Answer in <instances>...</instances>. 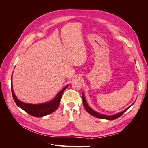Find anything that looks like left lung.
<instances>
[{"instance_id":"left-lung-1","label":"left lung","mask_w":148,"mask_h":148,"mask_svg":"<svg viewBox=\"0 0 148 148\" xmlns=\"http://www.w3.org/2000/svg\"><path fill=\"white\" fill-rule=\"evenodd\" d=\"M82 99H83V106H84V108H85V109L86 110V111L88 112L89 113V114H90L91 115H93V116H95V117H97V118H99V119H107V120H114V119H117V118H119V117H120L121 115H122V114L124 113V112H126L130 107H131V106H129L128 107H127V108L125 109V110H124L123 111H122V112H119V113H118V114H115V115H104V114H99V113H98V112H96V111H95L94 110H92L90 107H89L88 105V104H87V102H86V99H85V97H84V94L83 93L82 94Z\"/></svg>"}]
</instances>
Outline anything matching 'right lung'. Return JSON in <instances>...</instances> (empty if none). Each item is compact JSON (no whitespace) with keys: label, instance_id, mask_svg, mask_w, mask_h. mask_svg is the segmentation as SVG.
Listing matches in <instances>:
<instances>
[{"label":"right lung","instance_id":"1","mask_svg":"<svg viewBox=\"0 0 148 148\" xmlns=\"http://www.w3.org/2000/svg\"><path fill=\"white\" fill-rule=\"evenodd\" d=\"M13 75V74H12ZM12 80V79H11ZM12 93L13 100L15 102L16 104L20 107L21 109L25 110L26 112L28 113L31 115L33 116L36 117H42L44 116L47 115L52 113L54 112L59 106L60 101L62 98V94L63 92L66 89V88L69 86V84L62 89V90L57 94V95L55 97L53 100L49 101L48 102L43 103V104H27L20 101L16 96H15L14 92H13V86H12Z\"/></svg>","mask_w":148,"mask_h":148}]
</instances>
